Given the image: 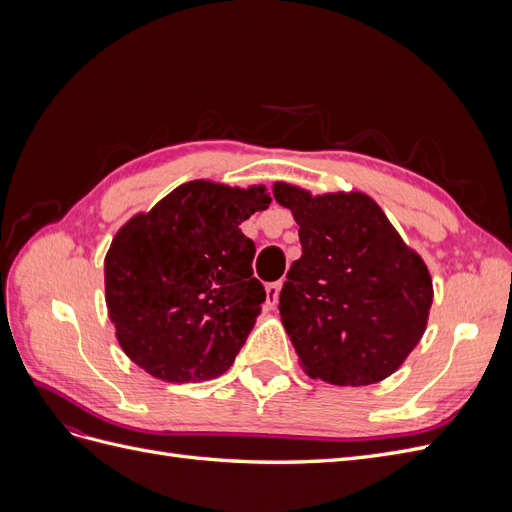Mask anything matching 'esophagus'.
<instances>
[{"label": "esophagus", "mask_w": 512, "mask_h": 512, "mask_svg": "<svg viewBox=\"0 0 512 512\" xmlns=\"http://www.w3.org/2000/svg\"><path fill=\"white\" fill-rule=\"evenodd\" d=\"M267 303L269 305H275L277 299H280V290H282V282H271L267 284Z\"/></svg>", "instance_id": "34e87169"}]
</instances>
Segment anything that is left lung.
Instances as JSON below:
<instances>
[{"instance_id": "left-lung-1", "label": "left lung", "mask_w": 512, "mask_h": 512, "mask_svg": "<svg viewBox=\"0 0 512 512\" xmlns=\"http://www.w3.org/2000/svg\"><path fill=\"white\" fill-rule=\"evenodd\" d=\"M273 196L299 224L303 254L286 275L280 316L305 374L337 386L389 378L427 327L423 258L367 194L312 196L277 181Z\"/></svg>"}]
</instances>
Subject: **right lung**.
<instances>
[{
    "instance_id": "obj_1",
    "label": "right lung",
    "mask_w": 512,
    "mask_h": 512,
    "mask_svg": "<svg viewBox=\"0 0 512 512\" xmlns=\"http://www.w3.org/2000/svg\"><path fill=\"white\" fill-rule=\"evenodd\" d=\"M271 203L265 185H179L121 226L104 258L117 342L164 382H203L235 363L267 292L239 224Z\"/></svg>"
}]
</instances>
